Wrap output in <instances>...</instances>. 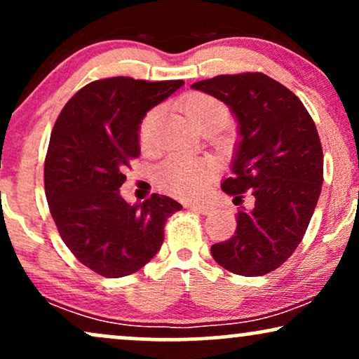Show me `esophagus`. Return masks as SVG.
Here are the masks:
<instances>
[{
	"instance_id": "1",
	"label": "esophagus",
	"mask_w": 359,
	"mask_h": 359,
	"mask_svg": "<svg viewBox=\"0 0 359 359\" xmlns=\"http://www.w3.org/2000/svg\"><path fill=\"white\" fill-rule=\"evenodd\" d=\"M189 208L197 213H202V215H207V213H210L213 210V207L208 205V203H190Z\"/></svg>"
}]
</instances>
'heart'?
<instances>
[{
  "label": "heart",
  "mask_w": 359,
  "mask_h": 359,
  "mask_svg": "<svg viewBox=\"0 0 359 359\" xmlns=\"http://www.w3.org/2000/svg\"><path fill=\"white\" fill-rule=\"evenodd\" d=\"M187 119L203 133L220 129L229 119V109L219 99L205 93H190L179 104ZM156 122V112L147 114L142 122V137H149ZM213 167L203 158L172 157L158 170V179L164 189L180 197L201 194L212 179Z\"/></svg>",
  "instance_id": "heart-1"
}]
</instances>
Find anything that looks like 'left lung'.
I'll return each mask as SVG.
<instances>
[{"mask_svg": "<svg viewBox=\"0 0 359 359\" xmlns=\"http://www.w3.org/2000/svg\"><path fill=\"white\" fill-rule=\"evenodd\" d=\"M192 89L232 111L238 142L222 190L238 203L243 194L253 198L250 210L240 207L233 237L212 245L213 260L237 275L270 273L297 250L318 202L323 151L315 122L292 90L262 72L217 76Z\"/></svg>", "mask_w": 359, "mask_h": 359, "instance_id": "8db88e82", "label": "left lung"}]
</instances>
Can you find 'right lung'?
Wrapping results in <instances>:
<instances>
[{
    "label": "right lung",
    "instance_id": "obj_1",
    "mask_svg": "<svg viewBox=\"0 0 359 359\" xmlns=\"http://www.w3.org/2000/svg\"><path fill=\"white\" fill-rule=\"evenodd\" d=\"M184 81H94L72 96L56 124L44 162V187L62 242L83 265L107 278L142 269L164 242L167 217L182 205L152 194L127 203L121 185L139 157L140 122Z\"/></svg>",
    "mask_w": 359,
    "mask_h": 359
}]
</instances>
